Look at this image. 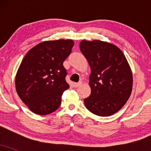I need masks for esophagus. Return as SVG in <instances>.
<instances>
[{"label":"esophagus","instance_id":"obj_1","mask_svg":"<svg viewBox=\"0 0 151 151\" xmlns=\"http://www.w3.org/2000/svg\"><path fill=\"white\" fill-rule=\"evenodd\" d=\"M81 84V82L80 81V82H78V83H74L73 86H74V87L77 88V87H78V86H80Z\"/></svg>","mask_w":151,"mask_h":151}]
</instances>
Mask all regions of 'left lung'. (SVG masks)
<instances>
[{"label": "left lung", "instance_id": "left-lung-1", "mask_svg": "<svg viewBox=\"0 0 151 151\" xmlns=\"http://www.w3.org/2000/svg\"><path fill=\"white\" fill-rule=\"evenodd\" d=\"M79 47L91 67V94L84 99V104L95 115H113L125 105L132 91L129 62L122 51L111 43L82 40Z\"/></svg>", "mask_w": 151, "mask_h": 151}]
</instances>
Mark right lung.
<instances>
[{
    "instance_id": "1",
    "label": "right lung",
    "mask_w": 151,
    "mask_h": 151,
    "mask_svg": "<svg viewBox=\"0 0 151 151\" xmlns=\"http://www.w3.org/2000/svg\"><path fill=\"white\" fill-rule=\"evenodd\" d=\"M73 46L72 40L44 41L24 57L15 76V89L33 113L47 115L60 107L62 93L70 87L63 62Z\"/></svg>"
}]
</instances>
